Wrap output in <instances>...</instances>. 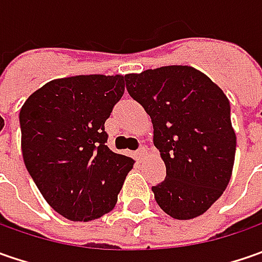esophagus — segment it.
Masks as SVG:
<instances>
[{"label": "esophagus", "mask_w": 262, "mask_h": 262, "mask_svg": "<svg viewBox=\"0 0 262 262\" xmlns=\"http://www.w3.org/2000/svg\"><path fill=\"white\" fill-rule=\"evenodd\" d=\"M147 153V148L144 146H140L138 147V150H137V156L138 157H143Z\"/></svg>", "instance_id": "34e87169"}]
</instances>
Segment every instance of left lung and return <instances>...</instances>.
<instances>
[{
  "mask_svg": "<svg viewBox=\"0 0 262 262\" xmlns=\"http://www.w3.org/2000/svg\"><path fill=\"white\" fill-rule=\"evenodd\" d=\"M125 84L151 118L166 165V179L151 186L156 203L178 220L201 216L223 194L233 169L236 136L227 97L186 66L128 74Z\"/></svg>",
  "mask_w": 262,
  "mask_h": 262,
  "instance_id": "1",
  "label": "left lung"
}]
</instances>
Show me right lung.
Returning a JSON list of instances; mask_svg holds the SVG:
<instances>
[{
  "instance_id": "add662e5",
  "label": "right lung",
  "mask_w": 262,
  "mask_h": 262,
  "mask_svg": "<svg viewBox=\"0 0 262 262\" xmlns=\"http://www.w3.org/2000/svg\"><path fill=\"white\" fill-rule=\"evenodd\" d=\"M125 90L124 76H76L46 83L20 111L21 151L48 204L89 222L116 204L131 157L114 153L105 121Z\"/></svg>"
}]
</instances>
